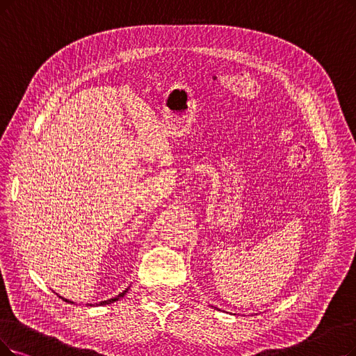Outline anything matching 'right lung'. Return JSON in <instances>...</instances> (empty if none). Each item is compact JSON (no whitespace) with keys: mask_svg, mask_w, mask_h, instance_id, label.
Segmentation results:
<instances>
[{"mask_svg":"<svg viewBox=\"0 0 356 356\" xmlns=\"http://www.w3.org/2000/svg\"><path fill=\"white\" fill-rule=\"evenodd\" d=\"M127 291H129V289H125L124 292H121L120 295H117L115 298H111V300H106V301H102V302H99V305H106V304H111V302H115V301H118L120 300V298H122L125 293H127ZM63 300H64V298H63ZM65 302H71V301H67V300H64ZM71 304H73V302H71ZM92 305V304H90Z\"/></svg>","mask_w":356,"mask_h":356,"instance_id":"right-lung-1","label":"right lung"}]
</instances>
